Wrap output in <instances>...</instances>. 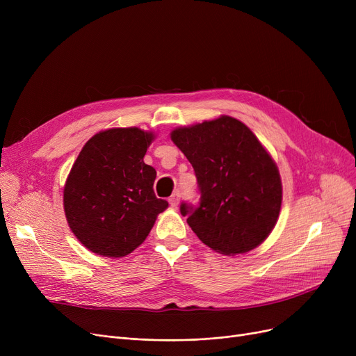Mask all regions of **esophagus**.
<instances>
[{
    "instance_id": "1",
    "label": "esophagus",
    "mask_w": 356,
    "mask_h": 356,
    "mask_svg": "<svg viewBox=\"0 0 356 356\" xmlns=\"http://www.w3.org/2000/svg\"><path fill=\"white\" fill-rule=\"evenodd\" d=\"M168 202H170V204L173 208H176L177 204H179V202H180V192L177 191V192H175L170 197H168Z\"/></svg>"
}]
</instances>
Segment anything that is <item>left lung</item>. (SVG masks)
<instances>
[{
  "mask_svg": "<svg viewBox=\"0 0 356 356\" xmlns=\"http://www.w3.org/2000/svg\"><path fill=\"white\" fill-rule=\"evenodd\" d=\"M173 143L191 161L200 193L180 213L197 238L216 252L244 254L263 242L282 208L278 168L252 131L241 121L220 117L177 128Z\"/></svg>",
  "mask_w": 356,
  "mask_h": 356,
  "instance_id": "8db88e82",
  "label": "left lung"
}]
</instances>
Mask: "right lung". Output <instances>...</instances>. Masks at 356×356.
I'll return each mask as SVG.
<instances>
[{"label": "right lung", "mask_w": 356, "mask_h": 356, "mask_svg": "<svg viewBox=\"0 0 356 356\" xmlns=\"http://www.w3.org/2000/svg\"><path fill=\"white\" fill-rule=\"evenodd\" d=\"M153 138L140 128H112L83 145L66 180L63 204L72 232L89 251L128 255L168 207L154 195L156 170L143 160Z\"/></svg>", "instance_id": "1"}]
</instances>
